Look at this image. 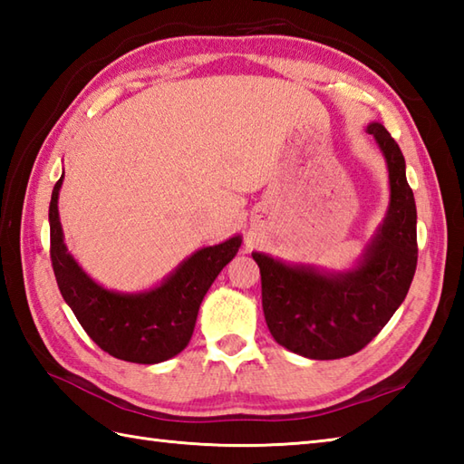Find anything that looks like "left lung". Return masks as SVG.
Segmentation results:
<instances>
[{
  "instance_id": "1",
  "label": "left lung",
  "mask_w": 464,
  "mask_h": 464,
  "mask_svg": "<svg viewBox=\"0 0 464 464\" xmlns=\"http://www.w3.org/2000/svg\"><path fill=\"white\" fill-rule=\"evenodd\" d=\"M367 131L387 160L391 201L359 263L349 271L327 273L253 253L273 339L307 359H343L367 347L405 301L415 277L417 205L405 157L381 123H369Z\"/></svg>"
}]
</instances>
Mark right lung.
Segmentation results:
<instances>
[{
  "label": "right lung",
  "mask_w": 464,
  "mask_h": 464,
  "mask_svg": "<svg viewBox=\"0 0 464 464\" xmlns=\"http://www.w3.org/2000/svg\"><path fill=\"white\" fill-rule=\"evenodd\" d=\"M62 183L63 175L49 203V255L57 287L77 321L97 347L115 359L155 364L179 354L191 339L205 293L237 255L241 235L195 251L150 291L115 293L95 283L67 253L57 211Z\"/></svg>",
  "instance_id": "1"
}]
</instances>
